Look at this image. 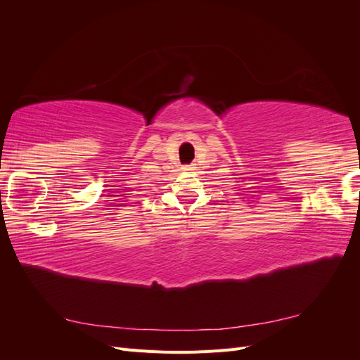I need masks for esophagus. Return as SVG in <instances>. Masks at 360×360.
Segmentation results:
<instances>
[{
    "label": "esophagus",
    "mask_w": 360,
    "mask_h": 360,
    "mask_svg": "<svg viewBox=\"0 0 360 360\" xmlns=\"http://www.w3.org/2000/svg\"><path fill=\"white\" fill-rule=\"evenodd\" d=\"M183 169H184V171H192V165H184Z\"/></svg>",
    "instance_id": "34e87169"
}]
</instances>
